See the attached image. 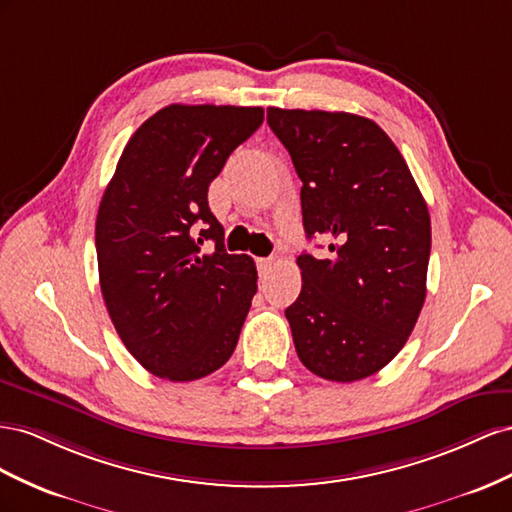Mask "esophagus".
Instances as JSON below:
<instances>
[{"label":"esophagus","mask_w":512,"mask_h":512,"mask_svg":"<svg viewBox=\"0 0 512 512\" xmlns=\"http://www.w3.org/2000/svg\"><path fill=\"white\" fill-rule=\"evenodd\" d=\"M274 264H276L274 257H261V259H257V270L261 276H266L274 268Z\"/></svg>","instance_id":"1"}]
</instances>
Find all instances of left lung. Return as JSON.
<instances>
[{
    "label": "left lung",
    "mask_w": 512,
    "mask_h": 512,
    "mask_svg": "<svg viewBox=\"0 0 512 512\" xmlns=\"http://www.w3.org/2000/svg\"><path fill=\"white\" fill-rule=\"evenodd\" d=\"M302 180V289L285 317L298 358L330 382L364 379L397 356L427 296L431 218L397 145L345 111L268 109Z\"/></svg>",
    "instance_id": "1"
}]
</instances>
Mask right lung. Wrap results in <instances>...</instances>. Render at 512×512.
I'll list each match as a JSON object with an SVG mask.
<instances>
[{
  "mask_svg": "<svg viewBox=\"0 0 512 512\" xmlns=\"http://www.w3.org/2000/svg\"><path fill=\"white\" fill-rule=\"evenodd\" d=\"M261 122V107L160 109L130 137L102 195V298L128 352L169 382L221 369L251 309L255 261L225 251L208 186ZM203 241L212 254L200 253Z\"/></svg>",
  "mask_w": 512,
  "mask_h": 512,
  "instance_id": "1",
  "label": "right lung"
}]
</instances>
